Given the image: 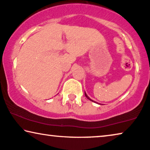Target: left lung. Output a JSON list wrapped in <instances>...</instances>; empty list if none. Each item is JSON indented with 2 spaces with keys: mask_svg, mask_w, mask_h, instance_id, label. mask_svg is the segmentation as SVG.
<instances>
[{
  "mask_svg": "<svg viewBox=\"0 0 150 150\" xmlns=\"http://www.w3.org/2000/svg\"><path fill=\"white\" fill-rule=\"evenodd\" d=\"M85 96H86V97H87V99H89V100H90V101H93V102H95V103H96L95 101L92 100V99H91V98H90V97H88V95H86V92H85Z\"/></svg>",
  "mask_w": 150,
  "mask_h": 150,
  "instance_id": "1",
  "label": "left lung"
}]
</instances>
